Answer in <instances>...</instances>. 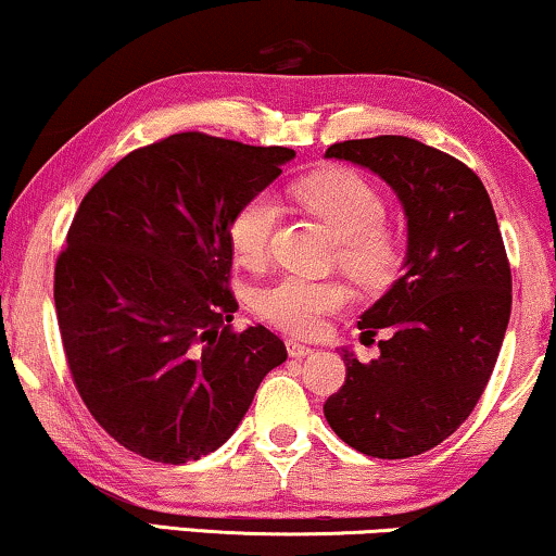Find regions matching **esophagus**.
<instances>
[{"label":"esophagus","instance_id":"34e87169","mask_svg":"<svg viewBox=\"0 0 556 556\" xmlns=\"http://www.w3.org/2000/svg\"><path fill=\"white\" fill-rule=\"evenodd\" d=\"M286 346H288V354H291V356H311V354H314V349L301 344V341H293V339H288Z\"/></svg>","mask_w":556,"mask_h":556}]
</instances>
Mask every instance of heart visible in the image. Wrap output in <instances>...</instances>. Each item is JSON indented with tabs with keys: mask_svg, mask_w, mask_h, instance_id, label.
Masks as SVG:
<instances>
[{
	"mask_svg": "<svg viewBox=\"0 0 556 556\" xmlns=\"http://www.w3.org/2000/svg\"><path fill=\"white\" fill-rule=\"evenodd\" d=\"M308 212L339 240V265L356 283L377 288L394 276L400 265V242L387 230L384 200L367 179L346 169H331L303 179L293 189ZM278 207L268 192L250 197L230 219V248L242 265H261L268 255ZM349 301V288L339 280L283 276L255 293L257 316L288 333L311 337L321 331L324 318Z\"/></svg>",
	"mask_w": 556,
	"mask_h": 556,
	"instance_id": "b5f03b06",
	"label": "heart"
}]
</instances>
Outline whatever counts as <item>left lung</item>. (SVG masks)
Wrapping results in <instances>:
<instances>
[{
	"label": "left lung",
	"instance_id": "8db88e82",
	"mask_svg": "<svg viewBox=\"0 0 556 556\" xmlns=\"http://www.w3.org/2000/svg\"><path fill=\"white\" fill-rule=\"evenodd\" d=\"M326 159L375 172L407 217L402 276L359 329L379 356L341 349L346 379L324 405L326 422L371 458H413L466 422L496 367L511 316V268L491 197L458 159L407 139L341 141Z\"/></svg>",
	"mask_w": 556,
	"mask_h": 556
}]
</instances>
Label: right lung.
<instances>
[{
    "instance_id": "obj_1",
    "label": "right lung",
    "mask_w": 556,
    "mask_h": 556,
    "mask_svg": "<svg viewBox=\"0 0 556 556\" xmlns=\"http://www.w3.org/2000/svg\"><path fill=\"white\" fill-rule=\"evenodd\" d=\"M293 156L174 134L131 151L83 197L55 263L58 326L75 390L126 451L200 460L286 362L265 326L232 331L227 230Z\"/></svg>"
}]
</instances>
